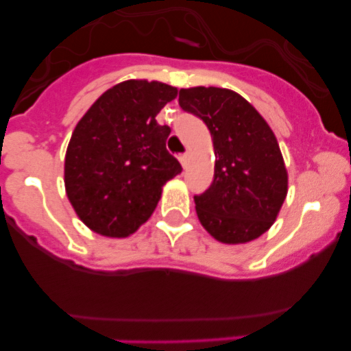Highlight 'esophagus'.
<instances>
[{"mask_svg":"<svg viewBox=\"0 0 351 351\" xmlns=\"http://www.w3.org/2000/svg\"><path fill=\"white\" fill-rule=\"evenodd\" d=\"M178 159H180V162H182L183 168H189V161H190V156H189V153L180 154V156H178Z\"/></svg>","mask_w":351,"mask_h":351,"instance_id":"esophagus-1","label":"esophagus"}]
</instances>
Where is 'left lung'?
Returning <instances> with one entry per match:
<instances>
[{
    "label": "left lung",
    "instance_id": "obj_1",
    "mask_svg": "<svg viewBox=\"0 0 351 351\" xmlns=\"http://www.w3.org/2000/svg\"><path fill=\"white\" fill-rule=\"evenodd\" d=\"M178 104L204 120L214 143L210 186L195 195L198 221L217 241H253L271 228L287 197V169L277 137L236 91L180 90Z\"/></svg>",
    "mask_w": 351,
    "mask_h": 351
}]
</instances>
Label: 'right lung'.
Masks as SVG:
<instances>
[{"mask_svg": "<svg viewBox=\"0 0 351 351\" xmlns=\"http://www.w3.org/2000/svg\"><path fill=\"white\" fill-rule=\"evenodd\" d=\"M178 90L129 80L105 91L77 122L64 161V185L77 217L101 236L127 238L151 217L182 165L166 149L168 125L156 115Z\"/></svg>", "mask_w": 351, "mask_h": 351, "instance_id": "1", "label": "right lung"}]
</instances>
